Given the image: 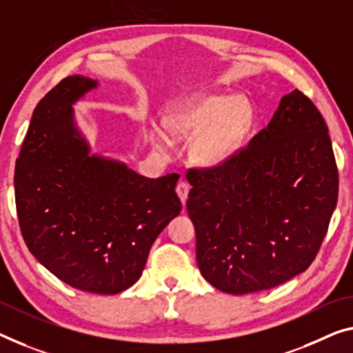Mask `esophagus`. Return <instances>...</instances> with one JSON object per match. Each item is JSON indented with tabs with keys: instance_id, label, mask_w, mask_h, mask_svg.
<instances>
[{
	"instance_id": "34e87169",
	"label": "esophagus",
	"mask_w": 353,
	"mask_h": 353,
	"mask_svg": "<svg viewBox=\"0 0 353 353\" xmlns=\"http://www.w3.org/2000/svg\"><path fill=\"white\" fill-rule=\"evenodd\" d=\"M176 194H178V197H180L181 203H183V205L186 203L188 194H189V184H188L186 181H180V183H178V184H176Z\"/></svg>"
}]
</instances>
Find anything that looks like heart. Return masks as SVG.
Wrapping results in <instances>:
<instances>
[{"label": "heart", "instance_id": "heart-1", "mask_svg": "<svg viewBox=\"0 0 353 353\" xmlns=\"http://www.w3.org/2000/svg\"><path fill=\"white\" fill-rule=\"evenodd\" d=\"M254 108L246 97L210 94L178 108L167 126L180 139H194L192 156L203 167H218L238 153L251 132Z\"/></svg>", "mask_w": 353, "mask_h": 353}]
</instances>
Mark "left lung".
Returning a JSON list of instances; mask_svg holds the SVG:
<instances>
[{
  "label": "left lung",
  "instance_id": "8db88e82",
  "mask_svg": "<svg viewBox=\"0 0 353 353\" xmlns=\"http://www.w3.org/2000/svg\"><path fill=\"white\" fill-rule=\"evenodd\" d=\"M197 265L225 294L267 290L316 259L338 202V167L321 112L300 90L218 167L189 169Z\"/></svg>",
  "mask_w": 353,
  "mask_h": 353
}]
</instances>
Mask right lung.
<instances>
[{"label":"right lung","instance_id":"right-lung-1","mask_svg":"<svg viewBox=\"0 0 353 353\" xmlns=\"http://www.w3.org/2000/svg\"><path fill=\"white\" fill-rule=\"evenodd\" d=\"M96 86L69 75L36 105L15 162V205L26 246L50 273L115 295L137 283L154 240L180 214V175L153 180L90 156L72 104Z\"/></svg>","mask_w":353,"mask_h":353}]
</instances>
